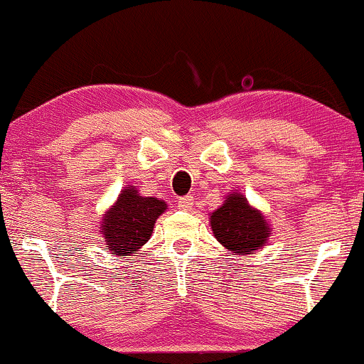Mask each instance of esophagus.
<instances>
[{
	"label": "esophagus",
	"mask_w": 364,
	"mask_h": 364,
	"mask_svg": "<svg viewBox=\"0 0 364 364\" xmlns=\"http://www.w3.org/2000/svg\"><path fill=\"white\" fill-rule=\"evenodd\" d=\"M178 207L181 208V210H191V208H193V196H181V198L178 200Z\"/></svg>",
	"instance_id": "1"
}]
</instances>
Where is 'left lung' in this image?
Segmentation results:
<instances>
[{
  "instance_id": "obj_1",
  "label": "left lung",
  "mask_w": 364,
  "mask_h": 364,
  "mask_svg": "<svg viewBox=\"0 0 364 364\" xmlns=\"http://www.w3.org/2000/svg\"><path fill=\"white\" fill-rule=\"evenodd\" d=\"M214 236L225 250L236 255H248L260 250L270 236V225L260 210L253 208L237 191L210 214Z\"/></svg>"
}]
</instances>
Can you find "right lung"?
Listing matches in <instances>:
<instances>
[{
    "label": "right lung",
    "mask_w": 364,
    "mask_h": 364,
    "mask_svg": "<svg viewBox=\"0 0 364 364\" xmlns=\"http://www.w3.org/2000/svg\"><path fill=\"white\" fill-rule=\"evenodd\" d=\"M168 208L164 200L141 196L127 186L102 217L101 235L114 257H129L150 240L157 217Z\"/></svg>",
    "instance_id": "obj_1"
}]
</instances>
